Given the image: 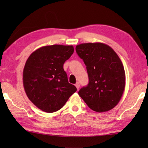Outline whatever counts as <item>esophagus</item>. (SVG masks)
<instances>
[{
  "label": "esophagus",
  "instance_id": "1",
  "mask_svg": "<svg viewBox=\"0 0 148 148\" xmlns=\"http://www.w3.org/2000/svg\"><path fill=\"white\" fill-rule=\"evenodd\" d=\"M75 86H76V87L77 88V89L78 90V89L79 88V87H80V84H79V83L77 82V83H76V84H75Z\"/></svg>",
  "mask_w": 148,
  "mask_h": 148
}]
</instances>
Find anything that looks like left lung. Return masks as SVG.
<instances>
[{
    "instance_id": "8db88e82",
    "label": "left lung",
    "mask_w": 148,
    "mask_h": 148,
    "mask_svg": "<svg viewBox=\"0 0 148 148\" xmlns=\"http://www.w3.org/2000/svg\"><path fill=\"white\" fill-rule=\"evenodd\" d=\"M78 56L86 66L89 83L78 92L93 111L103 112L118 104L125 87V72L118 55L101 42L80 44Z\"/></svg>"
}]
</instances>
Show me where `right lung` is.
I'll return each instance as SVG.
<instances>
[{"label": "right lung", "mask_w": 148, "mask_h": 148, "mask_svg": "<svg viewBox=\"0 0 148 148\" xmlns=\"http://www.w3.org/2000/svg\"><path fill=\"white\" fill-rule=\"evenodd\" d=\"M74 50L72 45L45 46L28 58L23 72L24 89L28 98L41 111H58L77 91L69 83L64 69Z\"/></svg>", "instance_id": "right-lung-1"}]
</instances>
